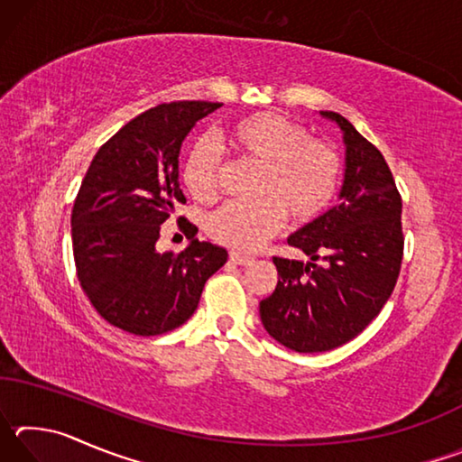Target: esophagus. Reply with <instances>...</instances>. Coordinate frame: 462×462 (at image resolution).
I'll return each mask as SVG.
<instances>
[{"mask_svg":"<svg viewBox=\"0 0 462 462\" xmlns=\"http://www.w3.org/2000/svg\"><path fill=\"white\" fill-rule=\"evenodd\" d=\"M230 261L236 263V264H253L254 259L248 254H242V253H230Z\"/></svg>","mask_w":462,"mask_h":462,"instance_id":"obj_1","label":"esophagus"}]
</instances>
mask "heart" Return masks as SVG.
I'll list each match as a JSON object with an SVG mask.
<instances>
[{
	"mask_svg": "<svg viewBox=\"0 0 462 462\" xmlns=\"http://www.w3.org/2000/svg\"><path fill=\"white\" fill-rule=\"evenodd\" d=\"M228 144L242 165L261 169L256 203H228L208 217V234L217 245L253 253L277 236L287 216L297 226L311 224L330 206L340 179V159L322 138L281 114L261 112L228 130ZM228 162L216 146H193L183 181L198 201L220 195Z\"/></svg>",
	"mask_w": 462,
	"mask_h": 462,
	"instance_id": "heart-1",
	"label": "heart"
}]
</instances>
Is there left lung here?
Masks as SVG:
<instances>
[{
  "label": "left lung",
  "instance_id": "1",
  "mask_svg": "<svg viewBox=\"0 0 462 462\" xmlns=\"http://www.w3.org/2000/svg\"><path fill=\"white\" fill-rule=\"evenodd\" d=\"M342 201L287 242L310 263L273 256L279 283L261 301L264 330L295 353H326L361 334L393 293L403 261L402 193L387 161L346 118Z\"/></svg>",
  "mask_w": 462,
  "mask_h": 462
}]
</instances>
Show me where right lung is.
Returning a JSON list of instances; mask_svg holds the SVG:
<instances>
[{"label": "right lung", "mask_w": 462, "mask_h": 462, "mask_svg": "<svg viewBox=\"0 0 462 462\" xmlns=\"http://www.w3.org/2000/svg\"><path fill=\"white\" fill-rule=\"evenodd\" d=\"M222 104L171 101L146 109L101 144L75 198L77 279L97 314L136 336L175 330L198 310L206 281L228 261L226 248L199 242L185 216L177 228L191 245L159 253L161 228L185 195L179 151L195 122Z\"/></svg>", "instance_id": "add662e5"}]
</instances>
